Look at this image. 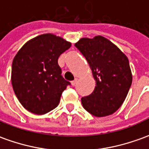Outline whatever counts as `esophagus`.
Masks as SVG:
<instances>
[{
  "label": "esophagus",
  "instance_id": "34e87169",
  "mask_svg": "<svg viewBox=\"0 0 149 149\" xmlns=\"http://www.w3.org/2000/svg\"><path fill=\"white\" fill-rule=\"evenodd\" d=\"M77 81H78V79H74V80L71 81V85H72V86H74V85L76 84Z\"/></svg>",
  "mask_w": 149,
  "mask_h": 149
}]
</instances>
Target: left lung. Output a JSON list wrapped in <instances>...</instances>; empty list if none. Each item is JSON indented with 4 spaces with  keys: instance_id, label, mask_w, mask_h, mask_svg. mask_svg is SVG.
<instances>
[{
    "instance_id": "left-lung-1",
    "label": "left lung",
    "mask_w": 149,
    "mask_h": 149,
    "mask_svg": "<svg viewBox=\"0 0 149 149\" xmlns=\"http://www.w3.org/2000/svg\"><path fill=\"white\" fill-rule=\"evenodd\" d=\"M91 67L96 87L92 94L82 97L85 109L96 117L116 112L127 96L132 83L127 56L103 36L82 38L74 45Z\"/></svg>"
}]
</instances>
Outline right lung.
Returning <instances> with one entry per match:
<instances>
[{"mask_svg":"<svg viewBox=\"0 0 149 149\" xmlns=\"http://www.w3.org/2000/svg\"><path fill=\"white\" fill-rule=\"evenodd\" d=\"M71 44L53 34L36 36L21 48L12 63L14 93L26 110L45 114L57 107L68 85L61 75L58 57Z\"/></svg>","mask_w":149,"mask_h":149,"instance_id":"1","label":"right lung"}]
</instances>
